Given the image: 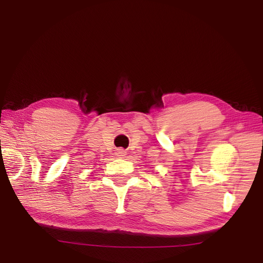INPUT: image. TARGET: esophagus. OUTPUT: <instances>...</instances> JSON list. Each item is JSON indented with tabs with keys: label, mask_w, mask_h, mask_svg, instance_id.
I'll return each instance as SVG.
<instances>
[{
	"label": "esophagus",
	"mask_w": 263,
	"mask_h": 263,
	"mask_svg": "<svg viewBox=\"0 0 263 263\" xmlns=\"http://www.w3.org/2000/svg\"><path fill=\"white\" fill-rule=\"evenodd\" d=\"M125 150H123V149H117L116 150V156L117 157H124L125 156Z\"/></svg>",
	"instance_id": "1"
}]
</instances>
